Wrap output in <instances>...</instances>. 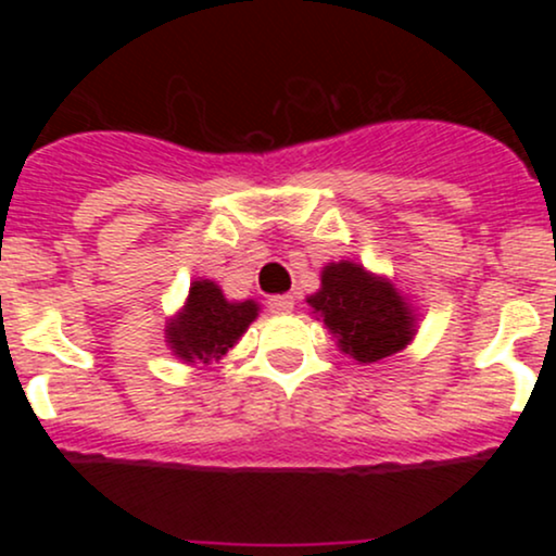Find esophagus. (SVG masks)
Listing matches in <instances>:
<instances>
[{"mask_svg": "<svg viewBox=\"0 0 556 556\" xmlns=\"http://www.w3.org/2000/svg\"><path fill=\"white\" fill-rule=\"evenodd\" d=\"M266 305H269L271 314H290L295 308V300H292V295H271L266 300Z\"/></svg>", "mask_w": 556, "mask_h": 556, "instance_id": "obj_1", "label": "esophagus"}]
</instances>
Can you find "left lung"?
Listing matches in <instances>:
<instances>
[{
  "instance_id": "obj_1",
  "label": "left lung",
  "mask_w": 556,
  "mask_h": 556,
  "mask_svg": "<svg viewBox=\"0 0 556 556\" xmlns=\"http://www.w3.org/2000/svg\"><path fill=\"white\" fill-rule=\"evenodd\" d=\"M308 303L321 314L342 353L361 363L387 358L413 337V316L394 287L350 261L324 269L321 290Z\"/></svg>"
}]
</instances>
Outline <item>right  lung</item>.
Segmentation results:
<instances>
[{
    "label": "right lung",
    "instance_id": "right-lung-1",
    "mask_svg": "<svg viewBox=\"0 0 556 556\" xmlns=\"http://www.w3.org/2000/svg\"><path fill=\"white\" fill-rule=\"evenodd\" d=\"M256 316L258 305L253 300L229 303L219 287L201 279L190 287L182 314L169 324V344L185 361L208 363L222 358Z\"/></svg>",
    "mask_w": 556,
    "mask_h": 556
}]
</instances>
